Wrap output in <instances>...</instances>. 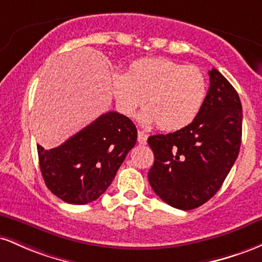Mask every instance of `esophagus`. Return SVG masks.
Segmentation results:
<instances>
[{
    "instance_id": "esophagus-1",
    "label": "esophagus",
    "mask_w": 262,
    "mask_h": 262,
    "mask_svg": "<svg viewBox=\"0 0 262 262\" xmlns=\"http://www.w3.org/2000/svg\"><path fill=\"white\" fill-rule=\"evenodd\" d=\"M137 141H139V143H141V145H145L147 142V135L145 132L139 131V134H137Z\"/></svg>"
}]
</instances>
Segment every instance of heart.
Segmentation results:
<instances>
[{"mask_svg": "<svg viewBox=\"0 0 262 262\" xmlns=\"http://www.w3.org/2000/svg\"><path fill=\"white\" fill-rule=\"evenodd\" d=\"M113 92L125 115L134 116L146 96L142 122L177 131L201 113L207 80L194 66H183L168 58H142L132 61L126 74L114 75Z\"/></svg>", "mask_w": 262, "mask_h": 262, "instance_id": "obj_1", "label": "heart"}]
</instances>
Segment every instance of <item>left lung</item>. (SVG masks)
Here are the masks:
<instances>
[{
  "label": "left lung",
  "mask_w": 262,
  "mask_h": 262,
  "mask_svg": "<svg viewBox=\"0 0 262 262\" xmlns=\"http://www.w3.org/2000/svg\"><path fill=\"white\" fill-rule=\"evenodd\" d=\"M201 113L184 128L148 137L155 155L148 181L177 209L201 207L215 194L242 145L243 107L236 90L215 68Z\"/></svg>",
  "instance_id": "left-lung-1"
}]
</instances>
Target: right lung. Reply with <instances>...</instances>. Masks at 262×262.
Masks as SVG:
<instances>
[{"instance_id": "obj_1", "label": "right lung", "mask_w": 262, "mask_h": 262, "mask_svg": "<svg viewBox=\"0 0 262 262\" xmlns=\"http://www.w3.org/2000/svg\"><path fill=\"white\" fill-rule=\"evenodd\" d=\"M136 140L134 122L108 111L55 148L38 145L46 186L69 204L96 201L106 192Z\"/></svg>"}]
</instances>
